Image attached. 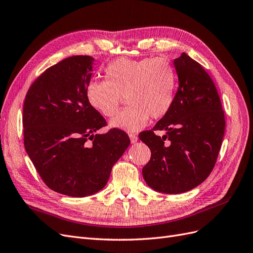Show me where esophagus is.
<instances>
[{
  "instance_id": "34e87169",
  "label": "esophagus",
  "mask_w": 253,
  "mask_h": 253,
  "mask_svg": "<svg viewBox=\"0 0 253 253\" xmlns=\"http://www.w3.org/2000/svg\"><path fill=\"white\" fill-rule=\"evenodd\" d=\"M129 137H130V142H131V144L136 143V141H137V136H136L135 134L130 133V134H129Z\"/></svg>"
}]
</instances>
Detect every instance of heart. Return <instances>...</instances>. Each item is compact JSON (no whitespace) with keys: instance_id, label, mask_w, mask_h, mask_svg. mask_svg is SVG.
I'll list each match as a JSON object with an SVG mask.
<instances>
[{"instance_id":"1","label":"heart","mask_w":253,"mask_h":253,"mask_svg":"<svg viewBox=\"0 0 253 253\" xmlns=\"http://www.w3.org/2000/svg\"><path fill=\"white\" fill-rule=\"evenodd\" d=\"M105 78L91 80L86 96L93 109L110 118L125 95L129 106L110 121L112 128L135 132L147 125L149 117L157 120L166 116L173 104L177 75L165 58H120L105 68Z\"/></svg>"}]
</instances>
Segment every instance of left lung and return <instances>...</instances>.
Listing matches in <instances>:
<instances>
[{
    "mask_svg": "<svg viewBox=\"0 0 253 253\" xmlns=\"http://www.w3.org/2000/svg\"><path fill=\"white\" fill-rule=\"evenodd\" d=\"M178 88L166 116L138 134L151 151L142 173L156 191H189L212 171L225 132V115L213 81L201 64L182 53L173 61ZM165 129L162 138L154 133Z\"/></svg>",
    "mask_w": 253,
    "mask_h": 253,
    "instance_id": "1",
    "label": "left lung"
}]
</instances>
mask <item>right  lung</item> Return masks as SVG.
<instances>
[{
	"label": "right lung",
	"instance_id": "right-lung-1",
	"mask_svg": "<svg viewBox=\"0 0 253 253\" xmlns=\"http://www.w3.org/2000/svg\"><path fill=\"white\" fill-rule=\"evenodd\" d=\"M93 58L75 55L46 69L28 89L23 107L24 146L44 183L83 198L103 189L130 144L120 129L94 134L105 119L87 101Z\"/></svg>",
	"mask_w": 253,
	"mask_h": 253
}]
</instances>
